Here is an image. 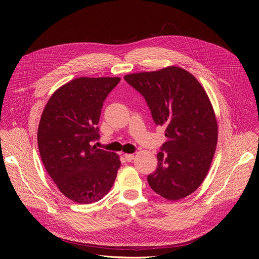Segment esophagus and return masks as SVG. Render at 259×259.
Wrapping results in <instances>:
<instances>
[{
  "instance_id": "1",
  "label": "esophagus",
  "mask_w": 259,
  "mask_h": 259,
  "mask_svg": "<svg viewBox=\"0 0 259 259\" xmlns=\"http://www.w3.org/2000/svg\"><path fill=\"white\" fill-rule=\"evenodd\" d=\"M134 155L133 154H125L124 155V158H125V160L127 161V162H131L133 159H134Z\"/></svg>"
}]
</instances>
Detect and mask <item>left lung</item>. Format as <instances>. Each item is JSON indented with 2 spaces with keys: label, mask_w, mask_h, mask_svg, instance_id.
Instances as JSON below:
<instances>
[{
  "label": "left lung",
  "mask_w": 259,
  "mask_h": 259,
  "mask_svg": "<svg viewBox=\"0 0 259 259\" xmlns=\"http://www.w3.org/2000/svg\"><path fill=\"white\" fill-rule=\"evenodd\" d=\"M125 81L146 100L167 141L158 167L147 176L154 192L169 201L194 193L204 181L216 150L218 127L210 99L188 70L174 65L130 73Z\"/></svg>",
  "instance_id": "left-lung-1"
}]
</instances>
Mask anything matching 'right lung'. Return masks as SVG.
Instances as JSON below:
<instances>
[{
  "label": "right lung",
  "mask_w": 259,
  "mask_h": 259,
  "mask_svg": "<svg viewBox=\"0 0 259 259\" xmlns=\"http://www.w3.org/2000/svg\"><path fill=\"white\" fill-rule=\"evenodd\" d=\"M121 78L81 77L59 87L49 98L38 128L42 162L58 190L69 200L90 204L113 187L121 161L93 141L103 101Z\"/></svg>",
  "instance_id": "right-lung-1"
}]
</instances>
